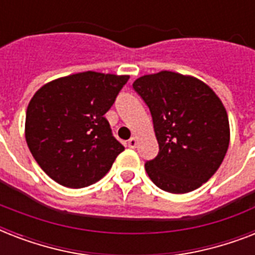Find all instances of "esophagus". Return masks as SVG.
Returning <instances> with one entry per match:
<instances>
[{"mask_svg":"<svg viewBox=\"0 0 255 255\" xmlns=\"http://www.w3.org/2000/svg\"><path fill=\"white\" fill-rule=\"evenodd\" d=\"M136 144H137V139H136L135 136H132L131 139L128 140L127 141V145L129 148H135L136 147Z\"/></svg>","mask_w":255,"mask_h":255,"instance_id":"obj_1","label":"esophagus"}]
</instances>
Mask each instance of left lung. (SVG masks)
<instances>
[{"label": "left lung", "instance_id": "left-lung-1", "mask_svg": "<svg viewBox=\"0 0 255 255\" xmlns=\"http://www.w3.org/2000/svg\"><path fill=\"white\" fill-rule=\"evenodd\" d=\"M132 86L149 107L159 143V155L145 164L149 178L174 194L200 188L229 148V119L221 99L197 78L167 70L137 78Z\"/></svg>", "mask_w": 255, "mask_h": 255}]
</instances>
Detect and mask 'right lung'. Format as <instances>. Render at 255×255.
Returning a JSON list of instances; mask_svg holds the SVG:
<instances>
[{
    "label": "right lung",
    "mask_w": 255,
    "mask_h": 255,
    "mask_svg": "<svg viewBox=\"0 0 255 255\" xmlns=\"http://www.w3.org/2000/svg\"><path fill=\"white\" fill-rule=\"evenodd\" d=\"M128 79L85 71L54 79L34 94L26 110V143L54 181L79 189L111 169L124 147L104 114Z\"/></svg>",
    "instance_id": "right-lung-1"
}]
</instances>
